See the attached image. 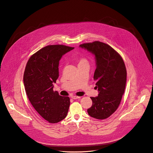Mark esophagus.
I'll use <instances>...</instances> for the list:
<instances>
[{"label": "esophagus", "instance_id": "1", "mask_svg": "<svg viewBox=\"0 0 153 153\" xmlns=\"http://www.w3.org/2000/svg\"><path fill=\"white\" fill-rule=\"evenodd\" d=\"M71 98L74 100H76V99H79L80 98V97H78V96H75V95H73L71 97Z\"/></svg>", "mask_w": 153, "mask_h": 153}]
</instances>
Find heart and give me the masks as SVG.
I'll return each mask as SVG.
<instances>
[{"label": "heart", "instance_id": "obj_1", "mask_svg": "<svg viewBox=\"0 0 153 153\" xmlns=\"http://www.w3.org/2000/svg\"><path fill=\"white\" fill-rule=\"evenodd\" d=\"M85 64H88V62L86 59L81 58L78 61V66L82 65H85Z\"/></svg>", "mask_w": 153, "mask_h": 153}]
</instances>
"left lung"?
Segmentation results:
<instances>
[{
	"mask_svg": "<svg viewBox=\"0 0 153 153\" xmlns=\"http://www.w3.org/2000/svg\"><path fill=\"white\" fill-rule=\"evenodd\" d=\"M79 47L94 55L96 61L94 79L99 94L91 97L92 105L88 113L96 119H106L118 108L124 95L127 81L125 64L120 54L105 43L95 41Z\"/></svg>",
	"mask_w": 153,
	"mask_h": 153,
	"instance_id": "8db88e82",
	"label": "left lung"
}]
</instances>
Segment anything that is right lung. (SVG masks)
Here are the masks:
<instances>
[{
  "label": "right lung",
  "instance_id": "add662e5",
  "mask_svg": "<svg viewBox=\"0 0 153 153\" xmlns=\"http://www.w3.org/2000/svg\"><path fill=\"white\" fill-rule=\"evenodd\" d=\"M74 48L62 45H48L39 50L28 60L23 75L26 95L35 110L50 123L64 120L70 105L68 97L53 91V83L59 77L62 56Z\"/></svg>",
  "mask_w": 153,
  "mask_h": 153
}]
</instances>
